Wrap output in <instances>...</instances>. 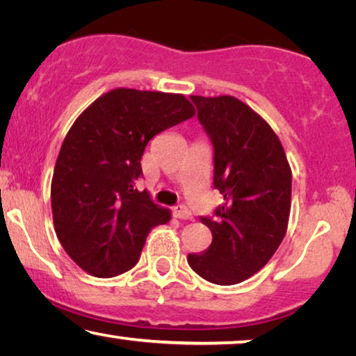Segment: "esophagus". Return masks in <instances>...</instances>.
Listing matches in <instances>:
<instances>
[{
	"label": "esophagus",
	"mask_w": 356,
	"mask_h": 356,
	"mask_svg": "<svg viewBox=\"0 0 356 356\" xmlns=\"http://www.w3.org/2000/svg\"><path fill=\"white\" fill-rule=\"evenodd\" d=\"M174 216L177 217V219H182V220H190L192 219V212L187 208V206L180 204L174 208Z\"/></svg>",
	"instance_id": "34e87169"
}]
</instances>
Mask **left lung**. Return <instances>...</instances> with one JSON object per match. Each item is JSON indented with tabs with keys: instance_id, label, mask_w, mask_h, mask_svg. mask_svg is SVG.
Here are the masks:
<instances>
[{
	"instance_id": "obj_1",
	"label": "left lung",
	"mask_w": 356,
	"mask_h": 356,
	"mask_svg": "<svg viewBox=\"0 0 356 356\" xmlns=\"http://www.w3.org/2000/svg\"><path fill=\"white\" fill-rule=\"evenodd\" d=\"M198 121L214 147V188L224 196L200 220L211 246L188 254L201 278L230 286L257 273L283 241L291 211V168L267 121L232 95H192Z\"/></svg>"
}]
</instances>
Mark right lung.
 <instances>
[{
    "mask_svg": "<svg viewBox=\"0 0 356 356\" xmlns=\"http://www.w3.org/2000/svg\"><path fill=\"white\" fill-rule=\"evenodd\" d=\"M195 115L182 94L113 89L78 116L56 161L54 229L84 272L111 278L139 262L153 227L171 219L136 182L148 142Z\"/></svg>",
    "mask_w": 356,
    "mask_h": 356,
    "instance_id": "obj_1",
    "label": "right lung"
}]
</instances>
